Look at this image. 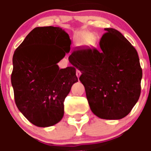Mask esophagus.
Instances as JSON below:
<instances>
[{"mask_svg":"<svg viewBox=\"0 0 151 151\" xmlns=\"http://www.w3.org/2000/svg\"><path fill=\"white\" fill-rule=\"evenodd\" d=\"M76 75H77V77L79 78L80 76L81 75V71H79V70H77V71H76Z\"/></svg>","mask_w":151,"mask_h":151,"instance_id":"obj_1","label":"esophagus"}]
</instances>
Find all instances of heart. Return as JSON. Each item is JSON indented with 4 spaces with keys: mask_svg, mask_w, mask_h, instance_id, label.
I'll return each instance as SVG.
<instances>
[{
    "mask_svg": "<svg viewBox=\"0 0 151 151\" xmlns=\"http://www.w3.org/2000/svg\"><path fill=\"white\" fill-rule=\"evenodd\" d=\"M83 41H84V42H89L90 41H91L90 36H88V35H85V36H83Z\"/></svg>",
    "mask_w": 151,
    "mask_h": 151,
    "instance_id": "b5f03b06",
    "label": "heart"
}]
</instances>
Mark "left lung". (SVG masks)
I'll list each match as a JSON object with an SVG mask.
<instances>
[{"mask_svg":"<svg viewBox=\"0 0 151 151\" xmlns=\"http://www.w3.org/2000/svg\"><path fill=\"white\" fill-rule=\"evenodd\" d=\"M101 50L80 48L68 59L81 71L91 111L99 118L118 120L126 117L141 93L142 71L139 56L132 44L113 28H105Z\"/></svg>","mask_w":151,"mask_h":151,"instance_id":"8db88e82","label":"left lung"}]
</instances>
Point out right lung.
I'll return each instance as SVG.
<instances>
[{"mask_svg":"<svg viewBox=\"0 0 151 151\" xmlns=\"http://www.w3.org/2000/svg\"><path fill=\"white\" fill-rule=\"evenodd\" d=\"M71 43L62 28L37 27L14 51L11 80L15 103L35 126L48 127L63 118L64 100L78 79L75 67L60 69L57 63L69 52Z\"/></svg>","mask_w":151,"mask_h":151,"instance_id":"right-lung-1","label":"right lung"}]
</instances>
